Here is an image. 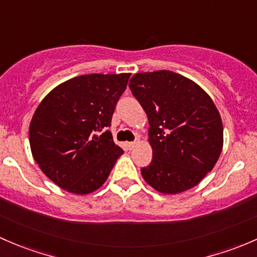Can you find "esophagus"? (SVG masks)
<instances>
[{"instance_id":"obj_1","label":"esophagus","mask_w":257,"mask_h":257,"mask_svg":"<svg viewBox=\"0 0 257 257\" xmlns=\"http://www.w3.org/2000/svg\"><path fill=\"white\" fill-rule=\"evenodd\" d=\"M136 145H137V141H135V142H127V148H128V150H132V148L136 146Z\"/></svg>"}]
</instances>
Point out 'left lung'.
<instances>
[{"instance_id": "1", "label": "left lung", "mask_w": 257, "mask_h": 257, "mask_svg": "<svg viewBox=\"0 0 257 257\" xmlns=\"http://www.w3.org/2000/svg\"><path fill=\"white\" fill-rule=\"evenodd\" d=\"M128 86L150 123L153 156L141 168L146 183L163 194L197 186L223 150V122L213 100L194 81L169 70L137 73Z\"/></svg>"}]
</instances>
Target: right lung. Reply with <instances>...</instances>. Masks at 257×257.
I'll return each mask as SVG.
<instances>
[{
    "mask_svg": "<svg viewBox=\"0 0 257 257\" xmlns=\"http://www.w3.org/2000/svg\"><path fill=\"white\" fill-rule=\"evenodd\" d=\"M131 74H88L55 86L30 125L34 161L73 194H89L106 182L123 153L107 130Z\"/></svg>",
    "mask_w": 257,
    "mask_h": 257,
    "instance_id": "add662e5",
    "label": "right lung"
}]
</instances>
